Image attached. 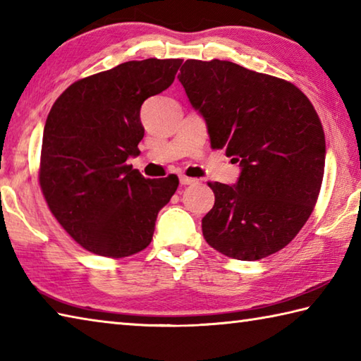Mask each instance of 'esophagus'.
<instances>
[{
	"label": "esophagus",
	"mask_w": 361,
	"mask_h": 361,
	"mask_svg": "<svg viewBox=\"0 0 361 361\" xmlns=\"http://www.w3.org/2000/svg\"><path fill=\"white\" fill-rule=\"evenodd\" d=\"M197 180L195 178H189L186 175H180V183L183 186H188V185H194Z\"/></svg>",
	"instance_id": "esophagus-1"
}]
</instances>
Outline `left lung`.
<instances>
[{
  "label": "left lung",
  "instance_id": "obj_1",
  "mask_svg": "<svg viewBox=\"0 0 361 361\" xmlns=\"http://www.w3.org/2000/svg\"><path fill=\"white\" fill-rule=\"evenodd\" d=\"M178 80L203 116L211 148H224L241 175L208 183L214 207L202 219L207 243L255 261L293 241L319 197L326 136L312 102L293 82L230 61L189 59Z\"/></svg>",
  "mask_w": 361,
  "mask_h": 361
}]
</instances>
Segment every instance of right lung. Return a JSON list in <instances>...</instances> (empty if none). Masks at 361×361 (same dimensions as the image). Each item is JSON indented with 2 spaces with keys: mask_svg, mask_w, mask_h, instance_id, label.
<instances>
[{
  "mask_svg": "<svg viewBox=\"0 0 361 361\" xmlns=\"http://www.w3.org/2000/svg\"><path fill=\"white\" fill-rule=\"evenodd\" d=\"M183 59L128 61L75 81L54 102L39 183L49 211L84 249L123 258L152 243L178 176L144 178L126 164L144 137L140 106L175 80Z\"/></svg>",
  "mask_w": 361,
  "mask_h": 361,
  "instance_id": "obj_1",
  "label": "right lung"
}]
</instances>
